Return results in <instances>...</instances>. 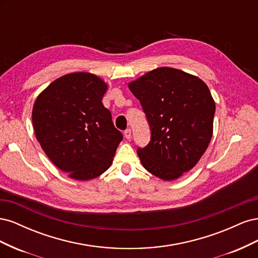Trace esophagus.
Here are the masks:
<instances>
[{
    "instance_id": "34e87169",
    "label": "esophagus",
    "mask_w": 258,
    "mask_h": 258,
    "mask_svg": "<svg viewBox=\"0 0 258 258\" xmlns=\"http://www.w3.org/2000/svg\"><path fill=\"white\" fill-rule=\"evenodd\" d=\"M123 135H124V138H126L127 140H130V139H131V129H127V130H124Z\"/></svg>"
}]
</instances>
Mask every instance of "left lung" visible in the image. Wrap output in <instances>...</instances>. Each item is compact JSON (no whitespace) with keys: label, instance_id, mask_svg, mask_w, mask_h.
Returning <instances> with one entry per match:
<instances>
[{"label":"left lung","instance_id":"obj_1","mask_svg":"<svg viewBox=\"0 0 258 258\" xmlns=\"http://www.w3.org/2000/svg\"><path fill=\"white\" fill-rule=\"evenodd\" d=\"M140 100L151 141L138 148L142 166L163 181L188 172L205 154L213 135L215 102L199 77L162 67L128 84Z\"/></svg>","mask_w":258,"mask_h":258}]
</instances>
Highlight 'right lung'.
I'll return each instance as SVG.
<instances>
[{
	"label": "right lung",
	"instance_id": "add662e5",
	"mask_svg": "<svg viewBox=\"0 0 258 258\" xmlns=\"http://www.w3.org/2000/svg\"><path fill=\"white\" fill-rule=\"evenodd\" d=\"M106 90L107 84L95 74L70 73L49 84L33 105V128L42 150L77 181L104 173L122 140L102 103Z\"/></svg>",
	"mask_w": 258,
	"mask_h": 258
}]
</instances>
